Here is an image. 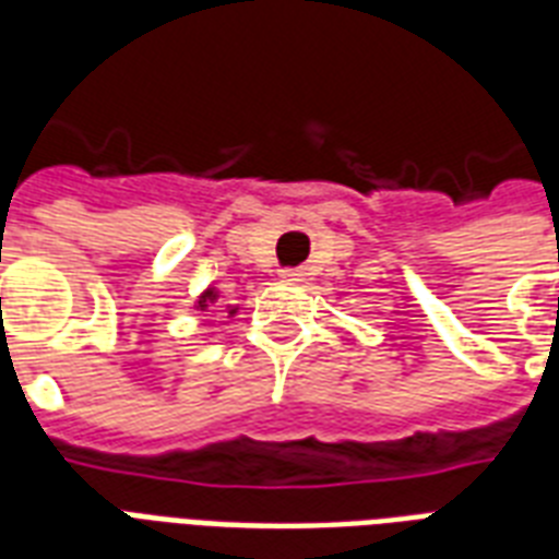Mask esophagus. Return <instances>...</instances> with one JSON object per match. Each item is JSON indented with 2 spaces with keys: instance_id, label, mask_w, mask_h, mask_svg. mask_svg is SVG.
<instances>
[{
  "instance_id": "1",
  "label": "esophagus",
  "mask_w": 559,
  "mask_h": 559,
  "mask_svg": "<svg viewBox=\"0 0 559 559\" xmlns=\"http://www.w3.org/2000/svg\"><path fill=\"white\" fill-rule=\"evenodd\" d=\"M278 275H281V281H293V284L305 278V272H301V270H281Z\"/></svg>"
}]
</instances>
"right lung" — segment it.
Segmentation results:
<instances>
[{
	"instance_id": "right-lung-1",
	"label": "right lung",
	"mask_w": 559,
	"mask_h": 559,
	"mask_svg": "<svg viewBox=\"0 0 559 559\" xmlns=\"http://www.w3.org/2000/svg\"><path fill=\"white\" fill-rule=\"evenodd\" d=\"M217 289L214 287H209L205 289V293H202L200 296V301H197V310H209V305H214V301H217ZM237 313V307H228V316H235Z\"/></svg>"
}]
</instances>
